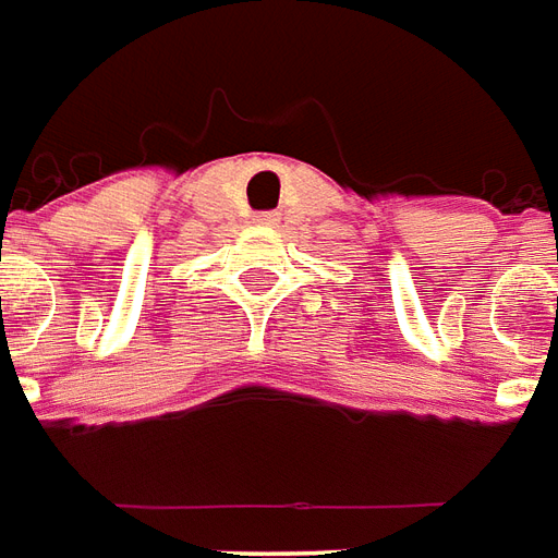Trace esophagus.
<instances>
[{
	"label": "esophagus",
	"instance_id": "esophagus-1",
	"mask_svg": "<svg viewBox=\"0 0 558 558\" xmlns=\"http://www.w3.org/2000/svg\"><path fill=\"white\" fill-rule=\"evenodd\" d=\"M260 225H276L279 222V213H260V216H255Z\"/></svg>",
	"mask_w": 558,
	"mask_h": 558
}]
</instances>
